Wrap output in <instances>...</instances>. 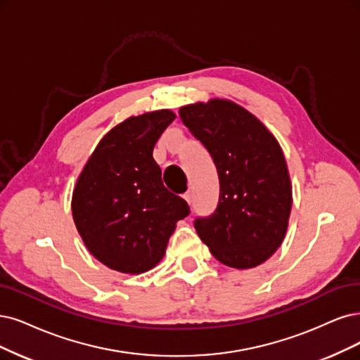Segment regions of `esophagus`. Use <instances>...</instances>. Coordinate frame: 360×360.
<instances>
[{
  "label": "esophagus",
  "instance_id": "obj_1",
  "mask_svg": "<svg viewBox=\"0 0 360 360\" xmlns=\"http://www.w3.org/2000/svg\"><path fill=\"white\" fill-rule=\"evenodd\" d=\"M182 197H184V200H185V202H187L188 205H191V193H190V191L185 193Z\"/></svg>",
  "mask_w": 360,
  "mask_h": 360
}]
</instances>
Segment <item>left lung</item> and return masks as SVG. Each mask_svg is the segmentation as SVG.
Instances as JSON below:
<instances>
[{"mask_svg": "<svg viewBox=\"0 0 360 360\" xmlns=\"http://www.w3.org/2000/svg\"><path fill=\"white\" fill-rule=\"evenodd\" d=\"M182 123L209 151L219 178L214 214L194 227L212 255L233 269H254L282 245L292 185L281 145L243 106L225 99L179 110Z\"/></svg>", "mask_w": 360, "mask_h": 360, "instance_id": "8db88e82", "label": "left lung"}]
</instances>
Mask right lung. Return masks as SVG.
Masks as SVG:
<instances>
[{
  "mask_svg": "<svg viewBox=\"0 0 360 360\" xmlns=\"http://www.w3.org/2000/svg\"><path fill=\"white\" fill-rule=\"evenodd\" d=\"M169 110L130 117L101 139L72 193V218L86 248L111 270L139 274L162 261L190 207L172 194L153 158L175 120Z\"/></svg>",
  "mask_w": 360,
  "mask_h": 360,
  "instance_id": "add662e5",
  "label": "right lung"
}]
</instances>
